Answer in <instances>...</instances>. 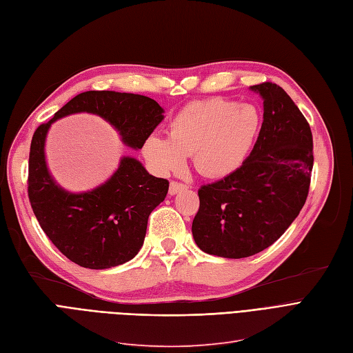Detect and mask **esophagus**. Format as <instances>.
<instances>
[{"label": "esophagus", "mask_w": 353, "mask_h": 353, "mask_svg": "<svg viewBox=\"0 0 353 353\" xmlns=\"http://www.w3.org/2000/svg\"><path fill=\"white\" fill-rule=\"evenodd\" d=\"M188 186L185 185V183H180V181H170V188H168V193L170 194H176L177 192H180V190H183V189H186Z\"/></svg>", "instance_id": "1"}]
</instances>
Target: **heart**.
Listing matches in <instances>:
<instances>
[{
  "label": "heart",
  "instance_id": "obj_1",
  "mask_svg": "<svg viewBox=\"0 0 353 353\" xmlns=\"http://www.w3.org/2000/svg\"><path fill=\"white\" fill-rule=\"evenodd\" d=\"M262 114L253 104L224 99L192 101L168 125V138L151 135L143 142V157L160 174L193 165L211 179L232 174L243 165L262 129Z\"/></svg>",
  "mask_w": 353,
  "mask_h": 353
}]
</instances>
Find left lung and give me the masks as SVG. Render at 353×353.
<instances>
[{
    "label": "left lung",
    "mask_w": 353,
    "mask_h": 353,
    "mask_svg": "<svg viewBox=\"0 0 353 353\" xmlns=\"http://www.w3.org/2000/svg\"><path fill=\"white\" fill-rule=\"evenodd\" d=\"M263 99V123L243 165L199 190L194 243L208 254L243 259L263 252L286 231L308 196L312 134L278 84L250 87Z\"/></svg>",
    "instance_id": "left-lung-1"
}]
</instances>
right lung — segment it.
<instances>
[{
	"mask_svg": "<svg viewBox=\"0 0 353 353\" xmlns=\"http://www.w3.org/2000/svg\"><path fill=\"white\" fill-rule=\"evenodd\" d=\"M81 112L103 117L119 132L125 145L141 150L164 119V110L141 94L85 91L33 134L28 192L39 224L71 262L88 269H109L138 254L148 216L164 201L168 181L151 176L134 157H122L112 177L99 188L83 193L62 189L48 170L45 141L55 121Z\"/></svg>",
	"mask_w": 353,
	"mask_h": 353,
	"instance_id": "obj_1",
	"label": "right lung"
}]
</instances>
